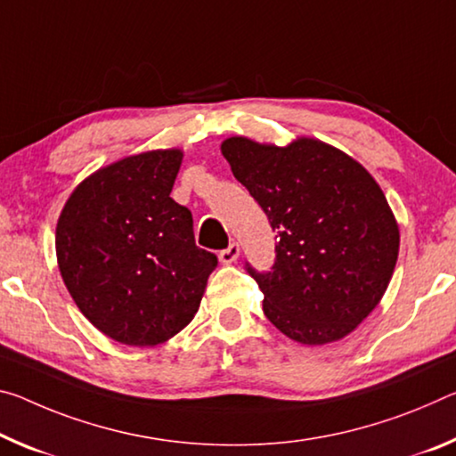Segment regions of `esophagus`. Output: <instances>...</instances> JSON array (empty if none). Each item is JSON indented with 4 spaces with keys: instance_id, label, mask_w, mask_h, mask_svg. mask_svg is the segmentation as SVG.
I'll return each mask as SVG.
<instances>
[{
    "instance_id": "34e87169",
    "label": "esophagus",
    "mask_w": 456,
    "mask_h": 456,
    "mask_svg": "<svg viewBox=\"0 0 456 456\" xmlns=\"http://www.w3.org/2000/svg\"><path fill=\"white\" fill-rule=\"evenodd\" d=\"M237 257H240V245H237L235 241H233V243H229V248H225L223 251H219V259H221V264H233Z\"/></svg>"
}]
</instances>
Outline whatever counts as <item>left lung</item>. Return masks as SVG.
I'll use <instances>...</instances> for the list:
<instances>
[{"mask_svg":"<svg viewBox=\"0 0 456 456\" xmlns=\"http://www.w3.org/2000/svg\"><path fill=\"white\" fill-rule=\"evenodd\" d=\"M221 151L278 231L270 272L245 262L267 321L305 345L349 335L379 305L400 249L379 184L341 150L310 137L288 148L229 137Z\"/></svg>","mask_w":456,"mask_h":456,"instance_id":"1","label":"left lung"}]
</instances>
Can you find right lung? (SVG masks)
<instances>
[{
    "instance_id": "obj_1",
    "label": "right lung",
    "mask_w": 456,
    "mask_h": 456,
    "mask_svg": "<svg viewBox=\"0 0 456 456\" xmlns=\"http://www.w3.org/2000/svg\"><path fill=\"white\" fill-rule=\"evenodd\" d=\"M180 150L127 156L83 180L56 225L72 300L103 335L154 346L192 321L216 256L194 243L192 215L170 197Z\"/></svg>"
}]
</instances>
